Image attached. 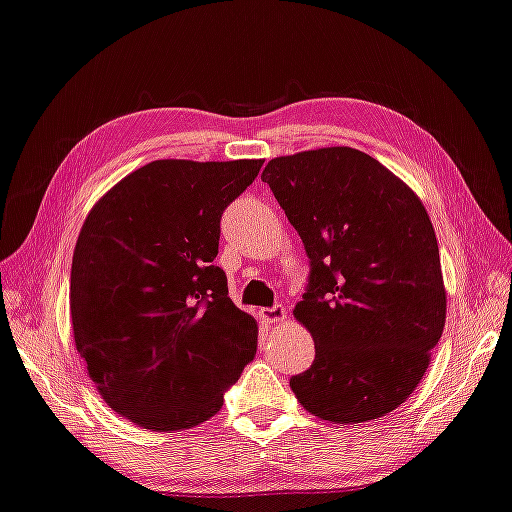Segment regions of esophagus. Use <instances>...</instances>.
I'll use <instances>...</instances> for the list:
<instances>
[{
	"label": "esophagus",
	"instance_id": "obj_1",
	"mask_svg": "<svg viewBox=\"0 0 512 512\" xmlns=\"http://www.w3.org/2000/svg\"><path fill=\"white\" fill-rule=\"evenodd\" d=\"M260 316H263L267 323L278 325V323H283V321H285V318H287V312H285V307H283V305H274V307H265V310H260Z\"/></svg>",
	"mask_w": 512,
	"mask_h": 512
}]
</instances>
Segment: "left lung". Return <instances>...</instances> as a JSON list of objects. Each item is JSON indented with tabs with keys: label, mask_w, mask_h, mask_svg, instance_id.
I'll list each match as a JSON object with an SVG mask.
<instances>
[{
	"label": "left lung",
	"mask_w": 512,
	"mask_h": 512,
	"mask_svg": "<svg viewBox=\"0 0 512 512\" xmlns=\"http://www.w3.org/2000/svg\"><path fill=\"white\" fill-rule=\"evenodd\" d=\"M310 256L294 318L312 334L292 390L314 417L363 423L399 408L446 325L439 245L419 196L352 147L281 156L263 171Z\"/></svg>",
	"instance_id": "left-lung-1"
}]
</instances>
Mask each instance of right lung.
Listing matches in <instances>:
<instances>
[{"instance_id": "add662e5", "label": "right lung", "mask_w": 512, "mask_h": 512, "mask_svg": "<svg viewBox=\"0 0 512 512\" xmlns=\"http://www.w3.org/2000/svg\"><path fill=\"white\" fill-rule=\"evenodd\" d=\"M263 160H153L95 202L71 267L75 350L106 406L153 432L223 408L258 323L214 265L220 216Z\"/></svg>"}]
</instances>
